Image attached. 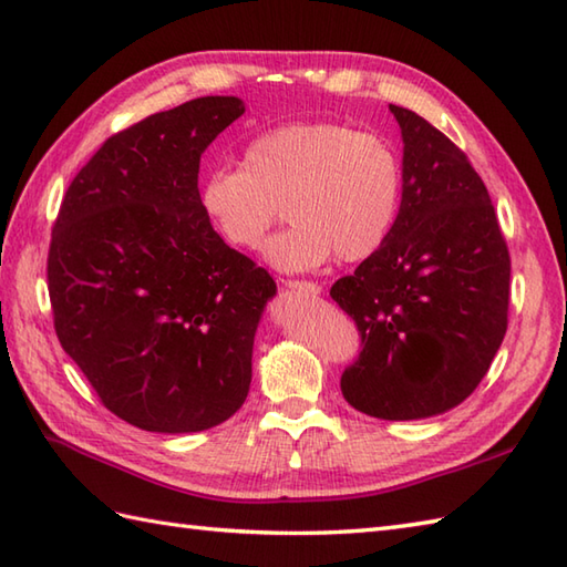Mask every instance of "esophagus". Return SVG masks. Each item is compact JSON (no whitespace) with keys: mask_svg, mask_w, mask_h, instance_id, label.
Listing matches in <instances>:
<instances>
[{"mask_svg":"<svg viewBox=\"0 0 567 567\" xmlns=\"http://www.w3.org/2000/svg\"><path fill=\"white\" fill-rule=\"evenodd\" d=\"M285 287H290V290L309 295V297L321 295V287L317 282H307V280H285Z\"/></svg>","mask_w":567,"mask_h":567,"instance_id":"esophagus-1","label":"esophagus"}]
</instances>
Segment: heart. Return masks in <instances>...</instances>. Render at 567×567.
Segmentation results:
<instances>
[{
	"mask_svg": "<svg viewBox=\"0 0 567 567\" xmlns=\"http://www.w3.org/2000/svg\"><path fill=\"white\" fill-rule=\"evenodd\" d=\"M402 199V163L392 143L336 122H292L252 136L240 171H214L199 209L226 246L258 250L282 214L292 226L265 258L277 270H315L331 256L360 262L382 248Z\"/></svg>",
	"mask_w": 567,
	"mask_h": 567,
	"instance_id": "1",
	"label": "heart"
}]
</instances>
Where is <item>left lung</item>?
<instances>
[{
  "instance_id": "left-lung-1",
  "label": "left lung",
  "mask_w": 567,
  "mask_h": 567,
  "mask_svg": "<svg viewBox=\"0 0 567 567\" xmlns=\"http://www.w3.org/2000/svg\"><path fill=\"white\" fill-rule=\"evenodd\" d=\"M402 128V204L375 256L331 287L360 351L346 402L388 421L449 412L485 378L507 333L509 250L467 155L426 118L390 104Z\"/></svg>"
}]
</instances>
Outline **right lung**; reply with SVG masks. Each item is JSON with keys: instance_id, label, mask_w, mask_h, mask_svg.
Listing matches in <instances>:
<instances>
[{"instance_id": "right-lung-1", "label": "right lung", "mask_w": 567, "mask_h": 567, "mask_svg": "<svg viewBox=\"0 0 567 567\" xmlns=\"http://www.w3.org/2000/svg\"><path fill=\"white\" fill-rule=\"evenodd\" d=\"M246 112L199 97L118 131L72 179L48 250L63 351L131 426L192 433L246 402L277 287L199 209V158Z\"/></svg>"}]
</instances>
